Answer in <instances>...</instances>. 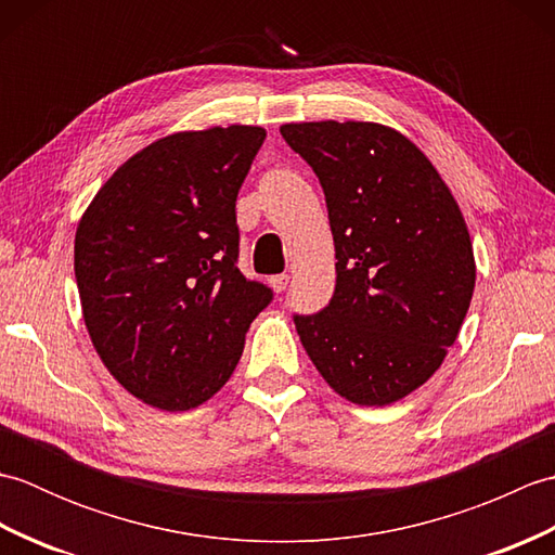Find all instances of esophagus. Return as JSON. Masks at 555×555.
I'll use <instances>...</instances> for the list:
<instances>
[{
  "instance_id": "obj_1",
  "label": "esophagus",
  "mask_w": 555,
  "mask_h": 555,
  "mask_svg": "<svg viewBox=\"0 0 555 555\" xmlns=\"http://www.w3.org/2000/svg\"><path fill=\"white\" fill-rule=\"evenodd\" d=\"M269 286L274 288L276 293H284V291H286V286H288V276H286V274H276V276H271V279H269Z\"/></svg>"
}]
</instances>
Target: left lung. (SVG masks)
Here are the masks:
<instances>
[{"mask_svg":"<svg viewBox=\"0 0 555 555\" xmlns=\"http://www.w3.org/2000/svg\"><path fill=\"white\" fill-rule=\"evenodd\" d=\"M281 135L324 191L336 291L293 314L310 360L336 393L391 405L441 367L475 291L473 241L431 162L393 128L286 124Z\"/></svg>","mask_w":555,"mask_h":555,"instance_id":"1","label":"left lung"}]
</instances>
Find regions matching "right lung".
Wrapping results in <instances>:
<instances>
[{
	"mask_svg": "<svg viewBox=\"0 0 555 555\" xmlns=\"http://www.w3.org/2000/svg\"><path fill=\"white\" fill-rule=\"evenodd\" d=\"M267 131L173 133L100 188L76 231L82 320L114 379L159 410L229 382L274 291L238 269L235 197Z\"/></svg>",
	"mask_w": 555,
	"mask_h": 555,
	"instance_id": "right-lung-1",
	"label": "right lung"
}]
</instances>
